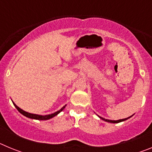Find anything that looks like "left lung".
<instances>
[{
    "instance_id": "8db88e82",
    "label": "left lung",
    "mask_w": 152,
    "mask_h": 152,
    "mask_svg": "<svg viewBox=\"0 0 152 152\" xmlns=\"http://www.w3.org/2000/svg\"><path fill=\"white\" fill-rule=\"evenodd\" d=\"M132 116H129V117L128 118H126V119H119V120H110V119H104V118L103 117H100V116H99V117L101 119H103V121H106V122H108V123H120V122H123V121H125V120H126V119H129L130 117H132Z\"/></svg>"
}]
</instances>
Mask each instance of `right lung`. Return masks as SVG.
<instances>
[{
    "instance_id": "add662e5",
    "label": "right lung",
    "mask_w": 152,
    "mask_h": 152,
    "mask_svg": "<svg viewBox=\"0 0 152 152\" xmlns=\"http://www.w3.org/2000/svg\"><path fill=\"white\" fill-rule=\"evenodd\" d=\"M12 102H13V101H12ZM13 105L15 106L16 108L17 109V110H18L19 112L21 114H23V116H26V117H28V118H30V119H38V120H47V119H51V118H52V117H54V116H57L58 114L60 112H61V111H62L63 110H64V107H65V106H66V105L64 106V107H63L62 108H61V110H60L57 111V112L54 113L49 114V115H45V116H42V115H37V114L29 113L26 112V111L23 110L22 109H20V107H17V106L16 105L15 103H13Z\"/></svg>"
}]
</instances>
